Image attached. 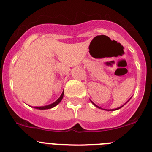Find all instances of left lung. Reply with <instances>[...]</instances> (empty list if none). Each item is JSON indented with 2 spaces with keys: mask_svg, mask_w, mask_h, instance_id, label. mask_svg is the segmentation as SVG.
<instances>
[{
  "mask_svg": "<svg viewBox=\"0 0 152 152\" xmlns=\"http://www.w3.org/2000/svg\"><path fill=\"white\" fill-rule=\"evenodd\" d=\"M92 103H93V104H94L95 106H96V107H99V108H100V109H102V108H101V107H98V106L97 105H96V104H95L94 103H93V102H92ZM123 107V106H121V107H118V108H117V109H115V110H118V109H120V108H121V107Z\"/></svg>",
  "mask_w": 152,
  "mask_h": 152,
  "instance_id": "8db88e82",
  "label": "left lung"
}]
</instances>
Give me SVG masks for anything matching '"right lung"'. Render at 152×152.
<instances>
[{
  "mask_svg": "<svg viewBox=\"0 0 152 152\" xmlns=\"http://www.w3.org/2000/svg\"><path fill=\"white\" fill-rule=\"evenodd\" d=\"M63 96H64V91L62 92V95L60 96V97L59 98V99H57V100L55 102H53V103L50 104L49 105H46V106H43V107H34L35 109H37V110H48V109H50V108H53V107H54L55 106H56L59 103V102L62 101V98H63Z\"/></svg>",
  "mask_w": 152,
  "mask_h": 152,
  "instance_id": "1",
  "label": "right lung"
}]
</instances>
